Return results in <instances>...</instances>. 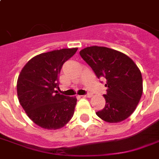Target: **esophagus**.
Here are the masks:
<instances>
[{
  "label": "esophagus",
  "mask_w": 159,
  "mask_h": 159,
  "mask_svg": "<svg viewBox=\"0 0 159 159\" xmlns=\"http://www.w3.org/2000/svg\"><path fill=\"white\" fill-rule=\"evenodd\" d=\"M81 97H85V98H88V97H92V96H91V94H87V95H83V96H81Z\"/></svg>",
  "instance_id": "34e87169"
}]
</instances>
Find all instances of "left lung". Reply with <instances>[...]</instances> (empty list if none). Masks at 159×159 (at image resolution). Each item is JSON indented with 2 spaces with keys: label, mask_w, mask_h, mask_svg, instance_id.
Returning a JSON list of instances; mask_svg holds the SVG:
<instances>
[{
  "label": "left lung",
  "mask_w": 159,
  "mask_h": 159,
  "mask_svg": "<svg viewBox=\"0 0 159 159\" xmlns=\"http://www.w3.org/2000/svg\"><path fill=\"white\" fill-rule=\"evenodd\" d=\"M79 53L98 78L106 80V106L96 113L97 116L108 123L129 117L143 93L142 74L137 65L125 53L106 47H87Z\"/></svg>",
  "instance_id": "8db88e82"
}]
</instances>
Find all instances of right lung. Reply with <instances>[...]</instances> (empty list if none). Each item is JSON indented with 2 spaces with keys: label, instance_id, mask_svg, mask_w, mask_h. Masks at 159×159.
Wrapping results in <instances>:
<instances>
[{
  "label": "right lung",
  "instance_id": "1",
  "mask_svg": "<svg viewBox=\"0 0 159 159\" xmlns=\"http://www.w3.org/2000/svg\"><path fill=\"white\" fill-rule=\"evenodd\" d=\"M77 48H62L32 57L22 68L17 80L20 104L37 125L57 129L67 125L74 114L76 97L57 93L58 74L62 65Z\"/></svg>",
  "mask_w": 159,
  "mask_h": 159
}]
</instances>
